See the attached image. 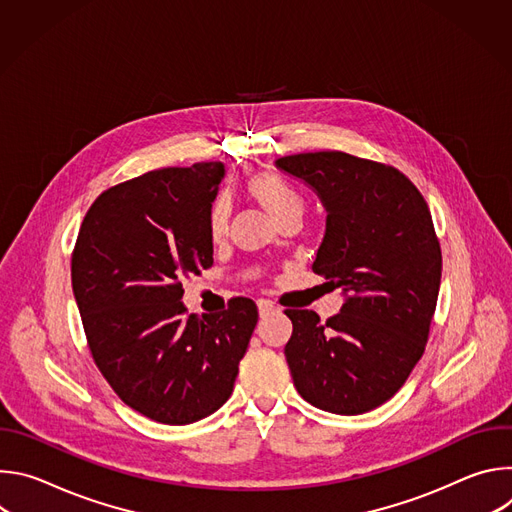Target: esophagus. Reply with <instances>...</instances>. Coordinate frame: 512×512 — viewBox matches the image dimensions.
I'll return each instance as SVG.
<instances>
[{"instance_id": "esophagus-1", "label": "esophagus", "mask_w": 512, "mask_h": 512, "mask_svg": "<svg viewBox=\"0 0 512 512\" xmlns=\"http://www.w3.org/2000/svg\"><path fill=\"white\" fill-rule=\"evenodd\" d=\"M257 308H259V316L261 318H265V316H269L275 308H273V304L271 302H267V300H259L257 302Z\"/></svg>"}]
</instances>
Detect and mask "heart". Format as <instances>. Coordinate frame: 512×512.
<instances>
[{
  "mask_svg": "<svg viewBox=\"0 0 512 512\" xmlns=\"http://www.w3.org/2000/svg\"><path fill=\"white\" fill-rule=\"evenodd\" d=\"M245 190L275 218L279 223L281 218L304 212L302 194L291 186L285 178L275 172H253L245 178ZM229 227V204L221 198L210 208L208 216V231L212 239H223Z\"/></svg>",
  "mask_w": 512,
  "mask_h": 512,
  "instance_id": "1",
  "label": "heart"
}]
</instances>
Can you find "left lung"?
<instances>
[{"mask_svg": "<svg viewBox=\"0 0 512 512\" xmlns=\"http://www.w3.org/2000/svg\"><path fill=\"white\" fill-rule=\"evenodd\" d=\"M316 192L326 231L314 273L344 304L326 324L287 310L285 358L298 393L322 411L367 413L389 401L423 354L442 279L429 208L399 170L342 152L275 160Z\"/></svg>", "mask_w": 512, "mask_h": 512, "instance_id": "left-lung-1", "label": "left lung"}]
</instances>
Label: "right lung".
<instances>
[{
    "instance_id": "right-lung-1",
    "label": "right lung",
    "mask_w": 512,
    "mask_h": 512,
    "mask_svg": "<svg viewBox=\"0 0 512 512\" xmlns=\"http://www.w3.org/2000/svg\"><path fill=\"white\" fill-rule=\"evenodd\" d=\"M223 162L148 172L89 208L72 253L75 294L99 371L137 413L188 425L221 409L257 324L235 298L186 316L182 277L212 265L208 216Z\"/></svg>"
}]
</instances>
